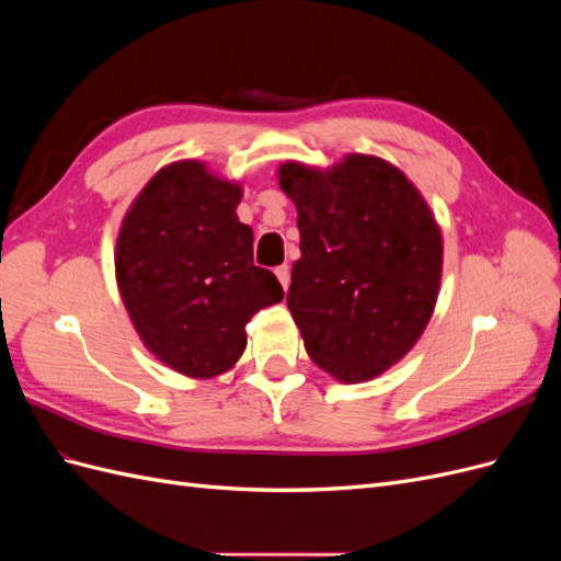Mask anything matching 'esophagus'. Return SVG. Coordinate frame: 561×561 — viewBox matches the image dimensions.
<instances>
[{
    "label": "esophagus",
    "mask_w": 561,
    "mask_h": 561,
    "mask_svg": "<svg viewBox=\"0 0 561 561\" xmlns=\"http://www.w3.org/2000/svg\"><path fill=\"white\" fill-rule=\"evenodd\" d=\"M276 278H278V283L283 285V290L287 293V287H290V266H287V264L278 266V268H276Z\"/></svg>",
    "instance_id": "obj_1"
}]
</instances>
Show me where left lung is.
<instances>
[{
    "label": "left lung",
    "mask_w": 561,
    "mask_h": 561,
    "mask_svg": "<svg viewBox=\"0 0 561 561\" xmlns=\"http://www.w3.org/2000/svg\"><path fill=\"white\" fill-rule=\"evenodd\" d=\"M301 257L287 293L309 358L344 383L377 379L414 348L443 280V231L398 165L346 154L330 168L285 161Z\"/></svg>",
    "instance_id": "1"
}]
</instances>
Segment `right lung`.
Wrapping results in <instances>:
<instances>
[{
	"instance_id": "right-lung-1",
	"label": "right lung",
	"mask_w": 561,
	"mask_h": 561,
	"mask_svg": "<svg viewBox=\"0 0 561 561\" xmlns=\"http://www.w3.org/2000/svg\"><path fill=\"white\" fill-rule=\"evenodd\" d=\"M243 184L196 159L173 161L126 210L116 236L118 295L147 351L190 379L229 371L245 325L283 299L278 278L252 264V229L236 208Z\"/></svg>"
}]
</instances>
